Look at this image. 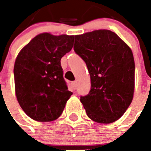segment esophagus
Instances as JSON below:
<instances>
[{"instance_id": "34e87169", "label": "esophagus", "mask_w": 151, "mask_h": 151, "mask_svg": "<svg viewBox=\"0 0 151 151\" xmlns=\"http://www.w3.org/2000/svg\"><path fill=\"white\" fill-rule=\"evenodd\" d=\"M71 87L73 88V89L75 90L76 88H77V83L75 81H73V82L71 83Z\"/></svg>"}]
</instances>
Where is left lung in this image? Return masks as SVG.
<instances>
[{
    "instance_id": "left-lung-1",
    "label": "left lung",
    "mask_w": 151,
    "mask_h": 151,
    "mask_svg": "<svg viewBox=\"0 0 151 151\" xmlns=\"http://www.w3.org/2000/svg\"><path fill=\"white\" fill-rule=\"evenodd\" d=\"M74 37V52L85 62L91 78V90L81 96V102L90 119L101 124L113 123L124 114L133 98L132 52L108 29Z\"/></svg>"
}]
</instances>
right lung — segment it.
<instances>
[{
	"label": "right lung",
	"instance_id": "add662e5",
	"mask_svg": "<svg viewBox=\"0 0 151 151\" xmlns=\"http://www.w3.org/2000/svg\"><path fill=\"white\" fill-rule=\"evenodd\" d=\"M73 38L44 33L32 39L18 55L14 66L15 95L32 119L55 121L73 94L64 80L60 60L72 49Z\"/></svg>",
	"mask_w": 151,
	"mask_h": 151
}]
</instances>
